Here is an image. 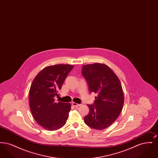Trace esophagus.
Instances as JSON below:
<instances>
[{"label": "esophagus", "instance_id": "1", "mask_svg": "<svg viewBox=\"0 0 158 158\" xmlns=\"http://www.w3.org/2000/svg\"><path fill=\"white\" fill-rule=\"evenodd\" d=\"M72 104L73 105V106H81V104H77V103H76V102H73L72 103Z\"/></svg>", "mask_w": 158, "mask_h": 158}]
</instances>
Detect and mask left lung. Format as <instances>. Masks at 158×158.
Wrapping results in <instances>:
<instances>
[{
  "instance_id": "obj_1",
  "label": "left lung",
  "mask_w": 158,
  "mask_h": 158,
  "mask_svg": "<svg viewBox=\"0 0 158 158\" xmlns=\"http://www.w3.org/2000/svg\"><path fill=\"white\" fill-rule=\"evenodd\" d=\"M82 75L90 92L97 94L94 105H88L89 113L84 117L85 124L96 130L110 126L118 117L124 97L120 81L113 70L102 63L83 65Z\"/></svg>"
}]
</instances>
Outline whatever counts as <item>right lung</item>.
<instances>
[{"label": "right lung", "instance_id": "obj_1", "mask_svg": "<svg viewBox=\"0 0 158 158\" xmlns=\"http://www.w3.org/2000/svg\"><path fill=\"white\" fill-rule=\"evenodd\" d=\"M74 66L56 64L41 70L31 85L29 101L31 111L39 125L53 131L63 127L71 110L70 103L56 102L54 97Z\"/></svg>", "mask_w": 158, "mask_h": 158}]
</instances>
